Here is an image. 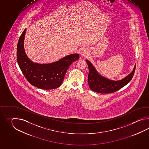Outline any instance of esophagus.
Instances as JSON below:
<instances>
[{
    "mask_svg": "<svg viewBox=\"0 0 149 149\" xmlns=\"http://www.w3.org/2000/svg\"><path fill=\"white\" fill-rule=\"evenodd\" d=\"M80 54L83 56H86V55H87V52L85 49H82V50L80 51Z\"/></svg>",
    "mask_w": 149,
    "mask_h": 149,
    "instance_id": "34e87169",
    "label": "esophagus"
}]
</instances>
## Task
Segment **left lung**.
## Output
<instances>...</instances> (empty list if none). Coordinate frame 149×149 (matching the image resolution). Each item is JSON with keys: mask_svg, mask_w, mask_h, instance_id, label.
Wrapping results in <instances>:
<instances>
[{"mask_svg": "<svg viewBox=\"0 0 149 149\" xmlns=\"http://www.w3.org/2000/svg\"><path fill=\"white\" fill-rule=\"evenodd\" d=\"M88 67V83L89 87L94 92L109 94L117 91L130 82L135 72L136 64L130 73L120 80H112L102 76L88 60H86Z\"/></svg>", "mask_w": 149, "mask_h": 149, "instance_id": "8db88e82", "label": "left lung"}]
</instances>
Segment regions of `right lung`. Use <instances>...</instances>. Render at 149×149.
Segmentation results:
<instances>
[{
  "label": "right lung",
  "mask_w": 149,
  "mask_h": 149,
  "mask_svg": "<svg viewBox=\"0 0 149 149\" xmlns=\"http://www.w3.org/2000/svg\"><path fill=\"white\" fill-rule=\"evenodd\" d=\"M25 29L17 46V61L25 78L31 85L42 89H53L60 86L67 70L79 58L78 54L68 55L60 60L48 64L35 63L25 54L24 48Z\"/></svg>",
  "instance_id": "obj_1"
}]
</instances>
